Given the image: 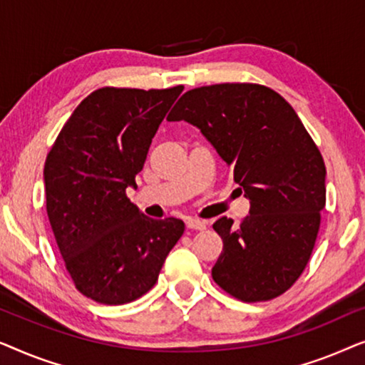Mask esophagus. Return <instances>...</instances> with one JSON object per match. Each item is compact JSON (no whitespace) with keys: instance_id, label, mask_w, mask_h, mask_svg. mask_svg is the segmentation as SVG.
I'll return each instance as SVG.
<instances>
[{"instance_id":"1","label":"esophagus","mask_w":365,"mask_h":365,"mask_svg":"<svg viewBox=\"0 0 365 365\" xmlns=\"http://www.w3.org/2000/svg\"><path fill=\"white\" fill-rule=\"evenodd\" d=\"M186 226L189 229H197V231H202V229H206V222L201 221V219H196V217H187Z\"/></svg>"}]
</instances>
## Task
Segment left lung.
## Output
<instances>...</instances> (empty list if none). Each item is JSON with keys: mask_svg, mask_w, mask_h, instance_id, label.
Instances as JSON below:
<instances>
[{"mask_svg": "<svg viewBox=\"0 0 365 365\" xmlns=\"http://www.w3.org/2000/svg\"><path fill=\"white\" fill-rule=\"evenodd\" d=\"M196 126L249 199L241 224L222 216L219 287L244 302L286 292L307 266L326 206V166L291 104L271 88L224 83L182 94L168 116Z\"/></svg>", "mask_w": 365, "mask_h": 365, "instance_id": "left-lung-1", "label": "left lung"}]
</instances>
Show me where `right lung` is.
<instances>
[{
	"label": "right lung",
	"instance_id": "1",
	"mask_svg": "<svg viewBox=\"0 0 365 365\" xmlns=\"http://www.w3.org/2000/svg\"><path fill=\"white\" fill-rule=\"evenodd\" d=\"M182 89H96L48 154L49 222L74 286L93 301L118 306L146 294L182 236L181 219L144 216L126 196Z\"/></svg>",
	"mask_w": 365,
	"mask_h": 365
}]
</instances>
